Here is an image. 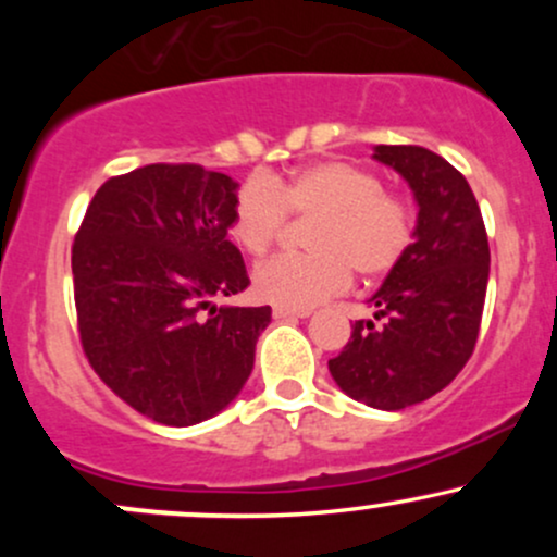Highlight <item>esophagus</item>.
I'll return each mask as SVG.
<instances>
[{
	"instance_id": "obj_1",
	"label": "esophagus",
	"mask_w": 557,
	"mask_h": 557,
	"mask_svg": "<svg viewBox=\"0 0 557 557\" xmlns=\"http://www.w3.org/2000/svg\"><path fill=\"white\" fill-rule=\"evenodd\" d=\"M309 314H311V309H287V306H274L272 309L274 319H304Z\"/></svg>"
}]
</instances>
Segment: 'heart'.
<instances>
[{
	"mask_svg": "<svg viewBox=\"0 0 557 557\" xmlns=\"http://www.w3.org/2000/svg\"><path fill=\"white\" fill-rule=\"evenodd\" d=\"M285 214L314 216L300 257H277L253 274V293L287 309H311L361 280L387 277L413 243V212L389 194L376 172L327 159L287 175H267L240 185L230 216V238L248 257L270 253Z\"/></svg>",
	"mask_w": 557,
	"mask_h": 557,
	"instance_id": "obj_1",
	"label": "heart"
}]
</instances>
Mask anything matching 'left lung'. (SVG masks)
I'll use <instances>...</instances> for the list:
<instances>
[{"mask_svg":"<svg viewBox=\"0 0 557 557\" xmlns=\"http://www.w3.org/2000/svg\"><path fill=\"white\" fill-rule=\"evenodd\" d=\"M374 159L411 185L419 220L406 259L372 296L374 322H356L330 359L350 398L400 411L450 385L471 359L490 277V243L466 177L424 146H376Z\"/></svg>","mask_w":557,"mask_h":557,"instance_id":"obj_1","label":"left lung"}]
</instances>
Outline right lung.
<instances>
[{
	"mask_svg": "<svg viewBox=\"0 0 557 557\" xmlns=\"http://www.w3.org/2000/svg\"><path fill=\"white\" fill-rule=\"evenodd\" d=\"M235 185L201 164H146L96 190L73 243L83 354L144 417L190 426L246 385L270 306H212L248 285L227 240Z\"/></svg>",
	"mask_w": 557,
	"mask_h": 557,
	"instance_id": "obj_1",
	"label": "right lung"
}]
</instances>
